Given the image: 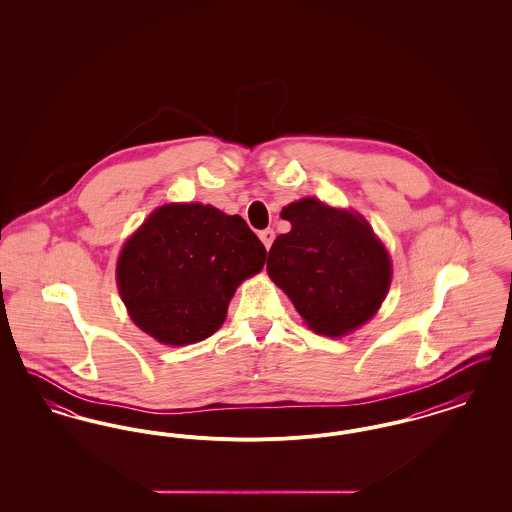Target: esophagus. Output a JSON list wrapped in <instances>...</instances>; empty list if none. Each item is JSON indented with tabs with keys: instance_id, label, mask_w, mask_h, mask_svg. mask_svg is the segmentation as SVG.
Segmentation results:
<instances>
[{
	"instance_id": "34e87169",
	"label": "esophagus",
	"mask_w": 512,
	"mask_h": 512,
	"mask_svg": "<svg viewBox=\"0 0 512 512\" xmlns=\"http://www.w3.org/2000/svg\"><path fill=\"white\" fill-rule=\"evenodd\" d=\"M259 238H261L263 245H265L267 249H270V245L274 242V230H272V228H267V230L259 232Z\"/></svg>"
}]
</instances>
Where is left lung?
Wrapping results in <instances>:
<instances>
[{
  "instance_id": "obj_1",
  "label": "left lung",
  "mask_w": 512,
  "mask_h": 512,
  "mask_svg": "<svg viewBox=\"0 0 512 512\" xmlns=\"http://www.w3.org/2000/svg\"><path fill=\"white\" fill-rule=\"evenodd\" d=\"M292 222L268 251L272 282L311 330L340 338L376 315L391 284L388 249L365 217L303 197L280 213Z\"/></svg>"
}]
</instances>
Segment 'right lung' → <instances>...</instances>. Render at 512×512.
Returning <instances> with one entry per match:
<instances>
[{
	"label": "right lung",
	"instance_id": "1",
	"mask_svg": "<svg viewBox=\"0 0 512 512\" xmlns=\"http://www.w3.org/2000/svg\"><path fill=\"white\" fill-rule=\"evenodd\" d=\"M267 249L240 215L213 205L169 203L126 240L117 286L134 324L165 345L213 336Z\"/></svg>",
	"mask_w": 512,
	"mask_h": 512
}]
</instances>
